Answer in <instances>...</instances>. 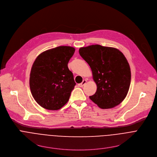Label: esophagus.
Wrapping results in <instances>:
<instances>
[{"label":"esophagus","mask_w":157,"mask_h":157,"mask_svg":"<svg viewBox=\"0 0 157 157\" xmlns=\"http://www.w3.org/2000/svg\"><path fill=\"white\" fill-rule=\"evenodd\" d=\"M86 82H87L86 80H83L81 83L78 84V86H79V87H83V86L85 85V84L86 83Z\"/></svg>","instance_id":"1"}]
</instances>
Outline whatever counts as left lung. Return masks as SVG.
I'll return each instance as SVG.
<instances>
[{
    "label": "left lung",
    "instance_id": "obj_1",
    "mask_svg": "<svg viewBox=\"0 0 157 157\" xmlns=\"http://www.w3.org/2000/svg\"><path fill=\"white\" fill-rule=\"evenodd\" d=\"M80 56L88 63L97 85L90 99L101 109H110L121 104L130 87L129 64L118 49L93 44L79 50Z\"/></svg>",
    "mask_w": 157,
    "mask_h": 157
}]
</instances>
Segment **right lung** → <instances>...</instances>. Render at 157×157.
<instances>
[{
    "label": "right lung",
    "instance_id": "obj_1",
    "mask_svg": "<svg viewBox=\"0 0 157 157\" xmlns=\"http://www.w3.org/2000/svg\"><path fill=\"white\" fill-rule=\"evenodd\" d=\"M75 49L60 46L44 51L35 60L30 75V88L42 107L56 110L68 102L76 82L68 63Z\"/></svg>",
    "mask_w": 157,
    "mask_h": 157
}]
</instances>
